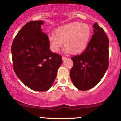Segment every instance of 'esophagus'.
I'll list each match as a JSON object with an SVG mask.
<instances>
[{
  "mask_svg": "<svg viewBox=\"0 0 121 121\" xmlns=\"http://www.w3.org/2000/svg\"><path fill=\"white\" fill-rule=\"evenodd\" d=\"M66 59H67V57H65V56H62V60H66Z\"/></svg>",
  "mask_w": 121,
  "mask_h": 121,
  "instance_id": "obj_1",
  "label": "esophagus"
}]
</instances>
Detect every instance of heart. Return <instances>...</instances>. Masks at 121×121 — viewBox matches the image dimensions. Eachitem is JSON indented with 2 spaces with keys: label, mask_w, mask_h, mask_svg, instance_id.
Listing matches in <instances>:
<instances>
[{
  "label": "heart",
  "mask_w": 121,
  "mask_h": 121,
  "mask_svg": "<svg viewBox=\"0 0 121 121\" xmlns=\"http://www.w3.org/2000/svg\"><path fill=\"white\" fill-rule=\"evenodd\" d=\"M91 33V27L87 24L73 22L65 24L56 29L55 35L49 36L50 49L58 52L64 43L65 52L73 55L81 53L88 45Z\"/></svg>",
  "instance_id": "b5f03b06"
}]
</instances>
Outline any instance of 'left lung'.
Here are the masks:
<instances>
[{
	"label": "left lung",
	"instance_id": "left-lung-1",
	"mask_svg": "<svg viewBox=\"0 0 121 121\" xmlns=\"http://www.w3.org/2000/svg\"><path fill=\"white\" fill-rule=\"evenodd\" d=\"M93 27L94 34L86 49L71 58L73 66L70 77L74 86L81 91H87L98 84L109 66V39L97 23Z\"/></svg>",
	"mask_w": 121,
	"mask_h": 121
}]
</instances>
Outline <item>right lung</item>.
<instances>
[{"mask_svg":"<svg viewBox=\"0 0 121 121\" xmlns=\"http://www.w3.org/2000/svg\"><path fill=\"white\" fill-rule=\"evenodd\" d=\"M43 21H30L22 28L11 46L13 70L20 81L34 91L52 86L62 57L49 49L48 37L42 32Z\"/></svg>","mask_w":121,"mask_h":121,"instance_id":"1","label":"right lung"}]
</instances>
